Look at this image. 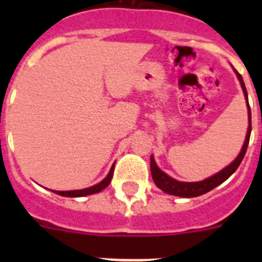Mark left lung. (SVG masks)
<instances>
[{
    "label": "left lung",
    "mask_w": 262,
    "mask_h": 262,
    "mask_svg": "<svg viewBox=\"0 0 262 262\" xmlns=\"http://www.w3.org/2000/svg\"><path fill=\"white\" fill-rule=\"evenodd\" d=\"M236 76L239 78L240 85L243 88V93H244L245 99H247V107H248V129H247V136H245L244 144L242 147V151L237 155L235 160L230 165H227L226 168L222 169L221 172L215 173L211 177L206 178L203 181L198 182H182L177 181L174 178H172L170 176L166 174L165 172H163L161 169L157 166L156 161H155L154 156H151V174L154 178V182L156 184V186L159 189H161L163 191H165L166 194H170V195L176 196H182V198H193V196H200L205 193H209L210 190H212L214 187L219 186L221 184H223L227 178L232 176L235 173V170L239 168L240 163L243 161L245 156V152H247V148H248L249 143V136H251L252 131V124H251V107H249L248 103V94H247V89H245L244 81H243L242 76L237 73V71H235Z\"/></svg>",
    "instance_id": "1"
}]
</instances>
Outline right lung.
Returning a JSON list of instances; mask_svg holds the SVG:
<instances>
[{
    "mask_svg": "<svg viewBox=\"0 0 262 262\" xmlns=\"http://www.w3.org/2000/svg\"><path fill=\"white\" fill-rule=\"evenodd\" d=\"M114 165L115 164H113V166H111V169H110V172H108V174L103 178L102 181L99 182V184L94 185V186L86 187V189H81V190H68V191L53 190V193H56V194H59V195H62V196H71V198H77V196L92 195V194L99 193V191H102L105 187H107L108 184L111 182L113 173H114Z\"/></svg>",
    "mask_w": 262,
    "mask_h": 262,
    "instance_id": "right-lung-1",
    "label": "right lung"
}]
</instances>
